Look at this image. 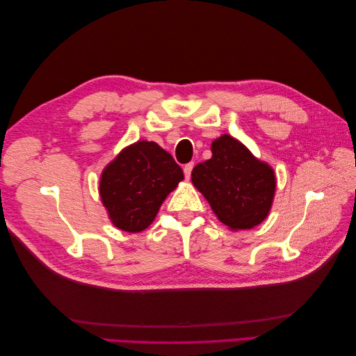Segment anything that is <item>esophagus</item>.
I'll return each mask as SVG.
<instances>
[{"instance_id":"34e87169","label":"esophagus","mask_w":356,"mask_h":356,"mask_svg":"<svg viewBox=\"0 0 356 356\" xmlns=\"http://www.w3.org/2000/svg\"><path fill=\"white\" fill-rule=\"evenodd\" d=\"M194 168V163H188L184 166V172H185V177L190 179L191 177V171Z\"/></svg>"}]
</instances>
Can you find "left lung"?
Masks as SVG:
<instances>
[{"mask_svg":"<svg viewBox=\"0 0 356 356\" xmlns=\"http://www.w3.org/2000/svg\"><path fill=\"white\" fill-rule=\"evenodd\" d=\"M213 157L194 166L193 185L218 220L231 231L252 229L270 213L277 179L274 168L257 159L229 134L211 143Z\"/></svg>","mask_w":356,"mask_h":356,"instance_id":"left-lung-1","label":"left lung"}]
</instances>
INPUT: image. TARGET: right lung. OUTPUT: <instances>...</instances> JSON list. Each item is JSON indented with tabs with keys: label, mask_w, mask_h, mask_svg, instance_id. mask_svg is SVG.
I'll use <instances>...</instances> for the list:
<instances>
[{
	"label": "right lung",
	"mask_w": 356,
	"mask_h": 356,
	"mask_svg": "<svg viewBox=\"0 0 356 356\" xmlns=\"http://www.w3.org/2000/svg\"><path fill=\"white\" fill-rule=\"evenodd\" d=\"M182 180L184 171L168 151L156 142L138 140L104 168L101 202L118 229L136 234L154 222L163 200Z\"/></svg>",
	"instance_id": "1"
}]
</instances>
